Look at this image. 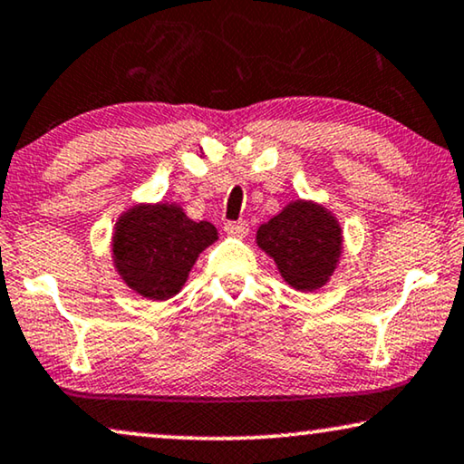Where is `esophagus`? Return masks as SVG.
I'll return each mask as SVG.
<instances>
[{
	"label": "esophagus",
	"instance_id": "1",
	"mask_svg": "<svg viewBox=\"0 0 464 464\" xmlns=\"http://www.w3.org/2000/svg\"><path fill=\"white\" fill-rule=\"evenodd\" d=\"M225 231L233 235V237H246L250 227H247L246 220H229V223H225Z\"/></svg>",
	"mask_w": 464,
	"mask_h": 464
}]
</instances>
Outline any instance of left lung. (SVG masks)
Listing matches in <instances>:
<instances>
[{
    "label": "left lung",
    "mask_w": 464,
    "mask_h": 464,
    "mask_svg": "<svg viewBox=\"0 0 464 464\" xmlns=\"http://www.w3.org/2000/svg\"><path fill=\"white\" fill-rule=\"evenodd\" d=\"M256 244L276 260L288 285L313 292L336 269L343 254V229L328 208L296 199L258 227Z\"/></svg>",
    "instance_id": "1"
}]
</instances>
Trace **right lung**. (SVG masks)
<instances>
[{
  "mask_svg": "<svg viewBox=\"0 0 464 464\" xmlns=\"http://www.w3.org/2000/svg\"><path fill=\"white\" fill-rule=\"evenodd\" d=\"M217 239V227L195 223L180 206L136 204L115 223L111 252L128 288L149 300H166L179 295L195 260Z\"/></svg>",
  "mask_w": 464,
  "mask_h": 464,
  "instance_id": "1",
  "label": "right lung"
}]
</instances>
